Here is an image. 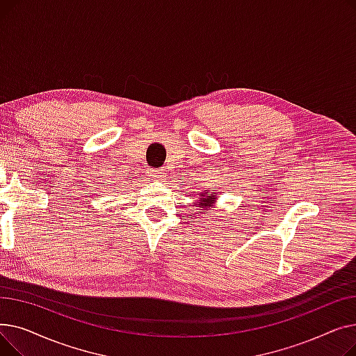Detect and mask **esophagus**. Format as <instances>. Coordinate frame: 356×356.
<instances>
[{
	"label": "esophagus",
	"mask_w": 356,
	"mask_h": 356,
	"mask_svg": "<svg viewBox=\"0 0 356 356\" xmlns=\"http://www.w3.org/2000/svg\"><path fill=\"white\" fill-rule=\"evenodd\" d=\"M148 177L152 180H160L161 181L164 179V173L160 170V168H159V170H148Z\"/></svg>",
	"instance_id": "1"
}]
</instances>
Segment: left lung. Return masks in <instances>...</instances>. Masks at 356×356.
<instances>
[{
    "label": "left lung",
    "instance_id": "left-lung-1",
    "mask_svg": "<svg viewBox=\"0 0 356 356\" xmlns=\"http://www.w3.org/2000/svg\"><path fill=\"white\" fill-rule=\"evenodd\" d=\"M197 195H199V199L196 202V207L200 211H212V208H215L216 200H218V192L216 191L207 189V191H202Z\"/></svg>",
    "mask_w": 356,
    "mask_h": 356
}]
</instances>
